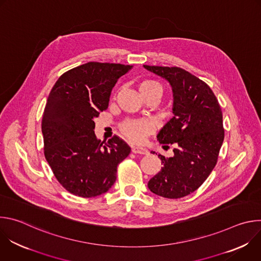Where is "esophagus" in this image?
<instances>
[{
    "instance_id": "34e87169",
    "label": "esophagus",
    "mask_w": 261,
    "mask_h": 261,
    "mask_svg": "<svg viewBox=\"0 0 261 261\" xmlns=\"http://www.w3.org/2000/svg\"><path fill=\"white\" fill-rule=\"evenodd\" d=\"M132 152L135 154H147V150L143 146H139V145H133L132 146Z\"/></svg>"
}]
</instances>
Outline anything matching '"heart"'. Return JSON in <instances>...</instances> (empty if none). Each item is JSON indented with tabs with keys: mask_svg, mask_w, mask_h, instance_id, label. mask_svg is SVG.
<instances>
[{
	"mask_svg": "<svg viewBox=\"0 0 261 261\" xmlns=\"http://www.w3.org/2000/svg\"><path fill=\"white\" fill-rule=\"evenodd\" d=\"M139 92L141 96L148 95V94H162L161 86L155 81H143L138 86ZM124 133L132 140L139 141L143 138L144 134L151 130V125L148 122L143 120L138 121H127L122 127Z\"/></svg>",
	"mask_w": 261,
	"mask_h": 261,
	"instance_id": "obj_1",
	"label": "heart"
}]
</instances>
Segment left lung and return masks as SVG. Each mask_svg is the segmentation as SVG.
<instances>
[{
    "instance_id": "obj_1",
    "label": "left lung",
    "mask_w": 261,
    "mask_h": 261,
    "mask_svg": "<svg viewBox=\"0 0 261 261\" xmlns=\"http://www.w3.org/2000/svg\"><path fill=\"white\" fill-rule=\"evenodd\" d=\"M143 67L167 81L173 97V117L157 134L163 147L174 145L173 156L158 155L163 166L148 180L147 187L165 198H181L197 190L217 163L224 140L222 111L211 88L188 71L178 67Z\"/></svg>"
}]
</instances>
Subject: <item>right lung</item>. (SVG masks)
Wrapping results in <instances>:
<instances>
[{
  "label": "right lung",
  "mask_w": 261,
  "mask_h": 261,
  "mask_svg": "<svg viewBox=\"0 0 261 261\" xmlns=\"http://www.w3.org/2000/svg\"><path fill=\"white\" fill-rule=\"evenodd\" d=\"M133 66L89 62L73 68L51 89L42 118L44 155L63 187L80 197L107 192L117 167L131 152L118 136L107 143L95 135V118L107 109L118 80Z\"/></svg>",
  "instance_id": "1"
}]
</instances>
